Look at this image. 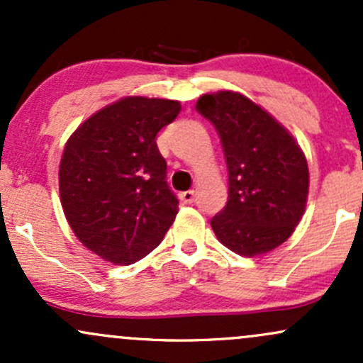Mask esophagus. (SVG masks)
Segmentation results:
<instances>
[{
	"instance_id": "obj_1",
	"label": "esophagus",
	"mask_w": 363,
	"mask_h": 363,
	"mask_svg": "<svg viewBox=\"0 0 363 363\" xmlns=\"http://www.w3.org/2000/svg\"><path fill=\"white\" fill-rule=\"evenodd\" d=\"M194 196H196V191L194 189L182 191V193L179 194V199H181L182 203H186V205H189V203L194 201Z\"/></svg>"
}]
</instances>
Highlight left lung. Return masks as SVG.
Masks as SVG:
<instances>
[{"mask_svg":"<svg viewBox=\"0 0 363 363\" xmlns=\"http://www.w3.org/2000/svg\"><path fill=\"white\" fill-rule=\"evenodd\" d=\"M196 109L218 131L228 169V201L211 218L216 239L244 257L273 251L306 211L309 167L302 148L239 91L201 95Z\"/></svg>","mask_w":363,"mask_h":363,"instance_id":"left-lung-1","label":"left lung"}]
</instances>
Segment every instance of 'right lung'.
Instances as JSON below:
<instances>
[{
	"instance_id": "obj_1",
	"label": "right lung",
	"mask_w": 363,
	"mask_h": 363,
	"mask_svg": "<svg viewBox=\"0 0 363 363\" xmlns=\"http://www.w3.org/2000/svg\"><path fill=\"white\" fill-rule=\"evenodd\" d=\"M179 112L177 101L123 97L83 121L66 141L62 211L77 239L104 261H140L176 220L179 201L155 136Z\"/></svg>"
}]
</instances>
